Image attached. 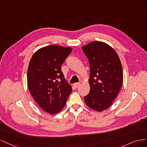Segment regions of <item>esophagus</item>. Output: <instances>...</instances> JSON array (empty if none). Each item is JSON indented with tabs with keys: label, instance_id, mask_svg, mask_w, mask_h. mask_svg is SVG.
Segmentation results:
<instances>
[{
	"label": "esophagus",
	"instance_id": "esophagus-1",
	"mask_svg": "<svg viewBox=\"0 0 147 147\" xmlns=\"http://www.w3.org/2000/svg\"><path fill=\"white\" fill-rule=\"evenodd\" d=\"M73 86H74V87L76 88H77L80 86V83H79V82L75 83V84H73Z\"/></svg>",
	"mask_w": 147,
	"mask_h": 147
}]
</instances>
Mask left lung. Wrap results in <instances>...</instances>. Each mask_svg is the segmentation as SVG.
I'll list each match as a JSON object with an SVG mask.
<instances>
[{"mask_svg":"<svg viewBox=\"0 0 147 147\" xmlns=\"http://www.w3.org/2000/svg\"><path fill=\"white\" fill-rule=\"evenodd\" d=\"M90 64L89 93L84 96L88 107L98 112L107 109L120 92L123 80L119 57L111 46L95 41L82 47Z\"/></svg>","mask_w":147,"mask_h":147,"instance_id":"8db88e82","label":"left lung"}]
</instances>
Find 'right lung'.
I'll return each instance as SVG.
<instances>
[{"instance_id":"obj_1","label":"right lung","mask_w":147,"mask_h":147,"mask_svg":"<svg viewBox=\"0 0 147 147\" xmlns=\"http://www.w3.org/2000/svg\"><path fill=\"white\" fill-rule=\"evenodd\" d=\"M72 48L51 45L36 51L27 70V85L39 106L50 114L65 107L72 87L65 79L61 66Z\"/></svg>"}]
</instances>
